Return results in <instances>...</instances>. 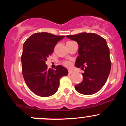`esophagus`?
I'll use <instances>...</instances> for the list:
<instances>
[{
    "label": "esophagus",
    "instance_id": "34e87169",
    "mask_svg": "<svg viewBox=\"0 0 126 126\" xmlns=\"http://www.w3.org/2000/svg\"><path fill=\"white\" fill-rule=\"evenodd\" d=\"M68 74H69V75H70V74H72V71H70V70H69V71H68Z\"/></svg>",
    "mask_w": 126,
    "mask_h": 126
}]
</instances>
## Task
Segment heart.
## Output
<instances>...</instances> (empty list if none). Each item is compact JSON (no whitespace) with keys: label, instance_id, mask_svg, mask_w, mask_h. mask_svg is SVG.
I'll list each match as a JSON object with an SVG mask.
<instances>
[{"label":"heart","instance_id":"heart-1","mask_svg":"<svg viewBox=\"0 0 126 126\" xmlns=\"http://www.w3.org/2000/svg\"><path fill=\"white\" fill-rule=\"evenodd\" d=\"M62 64H63L64 66L67 67V68H69L71 66V64H72V63H71V62H69V61H64V62H62Z\"/></svg>","mask_w":126,"mask_h":126}]
</instances>
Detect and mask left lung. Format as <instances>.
<instances>
[{"label":"left lung","instance_id":"obj_1","mask_svg":"<svg viewBox=\"0 0 126 126\" xmlns=\"http://www.w3.org/2000/svg\"><path fill=\"white\" fill-rule=\"evenodd\" d=\"M66 37L78 43L79 55L75 66L84 70L82 73L83 81L76 85L75 89L82 94L96 93L105 85L111 69L106 40L93 33H80Z\"/></svg>","mask_w":126,"mask_h":126}]
</instances>
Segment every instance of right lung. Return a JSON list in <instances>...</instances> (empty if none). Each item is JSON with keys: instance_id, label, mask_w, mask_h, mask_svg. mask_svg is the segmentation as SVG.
Masks as SVG:
<instances>
[{"instance_id": "right-lung-1", "label": "right lung", "mask_w": 126, "mask_h": 126, "mask_svg": "<svg viewBox=\"0 0 126 126\" xmlns=\"http://www.w3.org/2000/svg\"><path fill=\"white\" fill-rule=\"evenodd\" d=\"M64 36L47 32L36 33L24 43L21 56L22 75L29 88L41 97H48L58 90L60 79L68 71L58 65L55 70L47 69L46 62L52 54L58 41Z\"/></svg>"}]
</instances>
